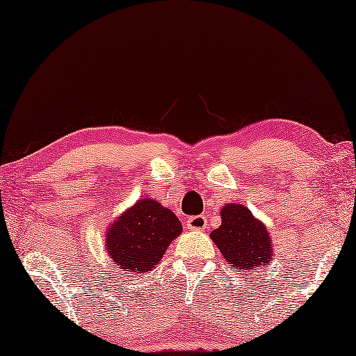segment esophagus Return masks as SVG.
Segmentation results:
<instances>
[{
	"instance_id": "obj_1",
	"label": "esophagus",
	"mask_w": 356,
	"mask_h": 356,
	"mask_svg": "<svg viewBox=\"0 0 356 356\" xmlns=\"http://www.w3.org/2000/svg\"><path fill=\"white\" fill-rule=\"evenodd\" d=\"M186 229L189 230H203L207 229V218L205 216H191L186 222Z\"/></svg>"
}]
</instances>
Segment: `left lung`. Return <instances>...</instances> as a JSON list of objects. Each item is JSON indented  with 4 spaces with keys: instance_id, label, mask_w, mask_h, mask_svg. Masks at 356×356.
I'll return each mask as SVG.
<instances>
[{
    "instance_id": "1",
    "label": "left lung",
    "mask_w": 356,
    "mask_h": 356,
    "mask_svg": "<svg viewBox=\"0 0 356 356\" xmlns=\"http://www.w3.org/2000/svg\"><path fill=\"white\" fill-rule=\"evenodd\" d=\"M220 224L209 233L229 268L238 275L246 276V271L261 264H270L273 259L271 238L265 224L240 203H229L220 209Z\"/></svg>"
}]
</instances>
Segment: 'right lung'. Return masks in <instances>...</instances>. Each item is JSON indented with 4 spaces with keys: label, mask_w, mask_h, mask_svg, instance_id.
<instances>
[{
    "label": "right lung",
    "mask_w": 356,
    "mask_h": 356,
    "mask_svg": "<svg viewBox=\"0 0 356 356\" xmlns=\"http://www.w3.org/2000/svg\"><path fill=\"white\" fill-rule=\"evenodd\" d=\"M181 230V222L170 209L153 199H142L107 229V254L120 275L148 273Z\"/></svg>",
    "instance_id": "add662e5"
}]
</instances>
